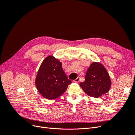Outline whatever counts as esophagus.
<instances>
[{"label": "esophagus", "instance_id": "34e87169", "mask_svg": "<svg viewBox=\"0 0 135 135\" xmlns=\"http://www.w3.org/2000/svg\"><path fill=\"white\" fill-rule=\"evenodd\" d=\"M79 80H80V76H78L77 78L74 80V81L75 83H78L79 81Z\"/></svg>", "mask_w": 135, "mask_h": 135}]
</instances>
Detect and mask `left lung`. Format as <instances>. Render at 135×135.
I'll return each instance as SVG.
<instances>
[{
	"label": "left lung",
	"instance_id": "left-lung-1",
	"mask_svg": "<svg viewBox=\"0 0 135 135\" xmlns=\"http://www.w3.org/2000/svg\"><path fill=\"white\" fill-rule=\"evenodd\" d=\"M79 85L87 95L98 98L109 91L112 81L102 64L93 62L86 72L84 81Z\"/></svg>",
	"mask_w": 135,
	"mask_h": 135
}]
</instances>
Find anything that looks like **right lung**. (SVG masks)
I'll return each instance as SVG.
<instances>
[{
  "label": "right lung",
  "instance_id": "obj_1",
  "mask_svg": "<svg viewBox=\"0 0 135 135\" xmlns=\"http://www.w3.org/2000/svg\"><path fill=\"white\" fill-rule=\"evenodd\" d=\"M71 83L62 69V63L53 56H48L43 60L35 79L38 92L48 100L62 95Z\"/></svg>",
  "mask_w": 135,
  "mask_h": 135
}]
</instances>
